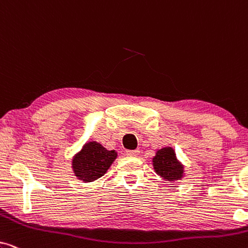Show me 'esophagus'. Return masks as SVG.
I'll list each match as a JSON object with an SVG mask.
<instances>
[{"label": "esophagus", "mask_w": 248, "mask_h": 248, "mask_svg": "<svg viewBox=\"0 0 248 248\" xmlns=\"http://www.w3.org/2000/svg\"><path fill=\"white\" fill-rule=\"evenodd\" d=\"M139 154H140V151H139V150H128V151H126V155H130V157H137Z\"/></svg>", "instance_id": "34e87169"}]
</instances>
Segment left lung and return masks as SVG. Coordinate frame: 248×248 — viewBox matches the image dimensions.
Returning <instances> with one entry per match:
<instances>
[{
    "label": "left lung",
    "instance_id": "obj_1",
    "mask_svg": "<svg viewBox=\"0 0 248 248\" xmlns=\"http://www.w3.org/2000/svg\"><path fill=\"white\" fill-rule=\"evenodd\" d=\"M152 166L157 175L165 181L176 182L184 177V166L176 157L175 150L171 147L159 149L152 158Z\"/></svg>",
    "mask_w": 248,
    "mask_h": 248
}]
</instances>
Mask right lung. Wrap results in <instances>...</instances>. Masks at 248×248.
I'll list each match as a JSON object with an SVG mask.
<instances>
[{
	"instance_id": "add662e5",
	"label": "right lung",
	"mask_w": 248,
	"mask_h": 248,
	"mask_svg": "<svg viewBox=\"0 0 248 248\" xmlns=\"http://www.w3.org/2000/svg\"><path fill=\"white\" fill-rule=\"evenodd\" d=\"M117 158L115 150H107L96 141L87 142L81 150L74 155L72 169L78 179L90 183L100 178Z\"/></svg>"
}]
</instances>
